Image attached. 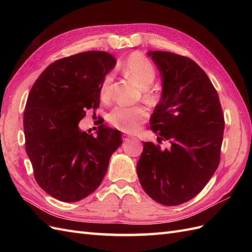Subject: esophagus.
Listing matches in <instances>:
<instances>
[{
	"instance_id": "obj_1",
	"label": "esophagus",
	"mask_w": 252,
	"mask_h": 252,
	"mask_svg": "<svg viewBox=\"0 0 252 252\" xmlns=\"http://www.w3.org/2000/svg\"><path fill=\"white\" fill-rule=\"evenodd\" d=\"M134 136H132V135H129V134H123V140L124 141H129V140H131V139H133Z\"/></svg>"
}]
</instances>
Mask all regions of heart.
Segmentation results:
<instances>
[{"instance_id":"1","label":"heart","mask_w":252,"mask_h":252,"mask_svg":"<svg viewBox=\"0 0 252 252\" xmlns=\"http://www.w3.org/2000/svg\"><path fill=\"white\" fill-rule=\"evenodd\" d=\"M125 71L143 88L148 87L156 78L155 66L142 53L134 52L124 63ZM148 96L151 94L146 93ZM112 95V75L107 74L100 87L103 101H109ZM148 112L143 106H117L108 116L109 123L124 132H135L146 121Z\"/></svg>"}]
</instances>
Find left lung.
<instances>
[{"instance_id": "1", "label": "left lung", "mask_w": 252, "mask_h": 252, "mask_svg": "<svg viewBox=\"0 0 252 252\" xmlns=\"http://www.w3.org/2000/svg\"><path fill=\"white\" fill-rule=\"evenodd\" d=\"M161 74L162 97L150 119L158 141L143 142L136 164L141 185L152 200L175 206L191 200L220 163L224 116L208 75L194 61L167 51H148Z\"/></svg>"}]
</instances>
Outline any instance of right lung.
I'll list each match as a JSON object with an SVG mask.
<instances>
[{
  "label": "right lung",
  "instance_id": "add662e5",
  "mask_svg": "<svg viewBox=\"0 0 252 252\" xmlns=\"http://www.w3.org/2000/svg\"><path fill=\"white\" fill-rule=\"evenodd\" d=\"M117 61L104 51H86L50 64L30 90L24 111L26 154L34 179L62 202L85 199L100 186L121 132L104 124L96 136L82 131L87 110L100 106V87Z\"/></svg>",
  "mask_w": 252,
  "mask_h": 252
}]
</instances>
